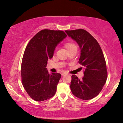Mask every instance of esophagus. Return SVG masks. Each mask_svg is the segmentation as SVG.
Returning <instances> with one entry per match:
<instances>
[{
	"label": "esophagus",
	"mask_w": 123,
	"mask_h": 123,
	"mask_svg": "<svg viewBox=\"0 0 123 123\" xmlns=\"http://www.w3.org/2000/svg\"><path fill=\"white\" fill-rule=\"evenodd\" d=\"M67 73H64V72H63V73H62V76H64V75H65V74H66Z\"/></svg>",
	"instance_id": "obj_1"
}]
</instances>
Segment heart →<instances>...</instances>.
I'll return each mask as SVG.
<instances>
[{
  "instance_id": "b5f03b06",
  "label": "heart",
  "mask_w": 123,
  "mask_h": 123,
  "mask_svg": "<svg viewBox=\"0 0 123 123\" xmlns=\"http://www.w3.org/2000/svg\"><path fill=\"white\" fill-rule=\"evenodd\" d=\"M65 47H66V49H67L68 51L72 50V49H77V46L75 44H74L72 42H67L64 44Z\"/></svg>"
}]
</instances>
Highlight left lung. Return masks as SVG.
Masks as SVG:
<instances>
[{
  "label": "left lung",
  "mask_w": 123,
  "mask_h": 123,
  "mask_svg": "<svg viewBox=\"0 0 123 123\" xmlns=\"http://www.w3.org/2000/svg\"><path fill=\"white\" fill-rule=\"evenodd\" d=\"M65 33L79 44L81 50L79 63L84 67V77L72 76L71 90L74 96L83 100L99 94L107 78L104 55L97 41L84 29L66 30Z\"/></svg>",
  "instance_id": "8db88e82"
}]
</instances>
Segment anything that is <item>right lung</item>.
<instances>
[{"instance_id": "1", "label": "right lung", "mask_w": 123, "mask_h": 123, "mask_svg": "<svg viewBox=\"0 0 123 123\" xmlns=\"http://www.w3.org/2000/svg\"><path fill=\"white\" fill-rule=\"evenodd\" d=\"M66 37L62 30H42L25 49L21 69L22 83L27 93L36 101H43L55 95L61 74H50L46 67L56 46Z\"/></svg>"}]
</instances>
